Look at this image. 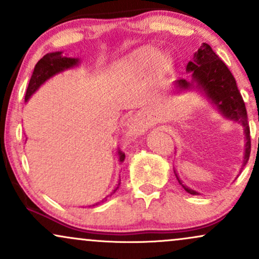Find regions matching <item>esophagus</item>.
Masks as SVG:
<instances>
[{"label": "esophagus", "mask_w": 259, "mask_h": 259, "mask_svg": "<svg viewBox=\"0 0 259 259\" xmlns=\"http://www.w3.org/2000/svg\"><path fill=\"white\" fill-rule=\"evenodd\" d=\"M142 120L140 119V118H136L135 121H134V127H135L136 130H142Z\"/></svg>", "instance_id": "34e87169"}]
</instances>
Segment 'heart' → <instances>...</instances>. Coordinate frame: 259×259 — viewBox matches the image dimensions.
I'll return each mask as SVG.
<instances>
[{
    "instance_id": "heart-1",
    "label": "heart",
    "mask_w": 259,
    "mask_h": 259,
    "mask_svg": "<svg viewBox=\"0 0 259 259\" xmlns=\"http://www.w3.org/2000/svg\"><path fill=\"white\" fill-rule=\"evenodd\" d=\"M159 52L153 47H144L139 51L132 53L121 62V68L127 72L132 70H144L158 61Z\"/></svg>"
}]
</instances>
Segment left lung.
Returning a JSON list of instances; mask_svg holds the SVG:
<instances>
[{"label": "left lung", "mask_w": 259, "mask_h": 259, "mask_svg": "<svg viewBox=\"0 0 259 259\" xmlns=\"http://www.w3.org/2000/svg\"><path fill=\"white\" fill-rule=\"evenodd\" d=\"M187 72L191 73L192 80L187 81L185 79L178 80V86L181 89L189 88L192 81L198 85L212 101L224 117L235 121L242 123L246 134V151L243 164L247 163L251 152V136H249V125L247 121V112H246L245 102L237 89L236 80L231 74L227 64L222 61L212 47L208 44H203L195 53L194 61H190L186 65ZM178 178V175H177ZM179 180V178H178ZM185 191L191 195H198L194 189L183 185Z\"/></svg>", "instance_id": "obj_1"}]
</instances>
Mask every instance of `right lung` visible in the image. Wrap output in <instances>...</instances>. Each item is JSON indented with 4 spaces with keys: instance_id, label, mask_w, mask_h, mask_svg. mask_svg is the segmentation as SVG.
I'll return each instance as SVG.
<instances>
[{
    "instance_id": "1",
    "label": "right lung",
    "mask_w": 259,
    "mask_h": 259,
    "mask_svg": "<svg viewBox=\"0 0 259 259\" xmlns=\"http://www.w3.org/2000/svg\"><path fill=\"white\" fill-rule=\"evenodd\" d=\"M78 61L79 59L76 58L63 57V56H62V52H53L44 56V57L37 62L36 65H35L34 72H32L30 81H29L28 89H26L25 92V101H28L29 97H30L31 95L40 88L41 84H44L47 79H50L51 76L55 75V74L62 72V70L68 69V68L73 67V65H76L78 64ZM118 156H119L120 162H123L124 158H125V154L121 152V151H118ZM118 185H119V184H118ZM117 189L118 187H115V190L113 192L117 191ZM112 194L108 196H112ZM108 196H107V197H108ZM107 197H105V200H107Z\"/></svg>"
}]
</instances>
